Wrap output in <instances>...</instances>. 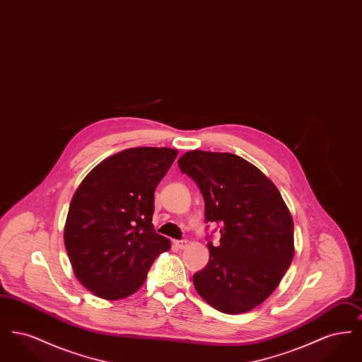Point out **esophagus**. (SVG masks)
<instances>
[{"label": "esophagus", "mask_w": 362, "mask_h": 362, "mask_svg": "<svg viewBox=\"0 0 362 362\" xmlns=\"http://www.w3.org/2000/svg\"><path fill=\"white\" fill-rule=\"evenodd\" d=\"M175 245L182 250V248H185L187 245V240H176L175 241Z\"/></svg>", "instance_id": "obj_1"}]
</instances>
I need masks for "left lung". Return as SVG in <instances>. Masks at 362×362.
<instances>
[{"label": "left lung", "mask_w": 362, "mask_h": 362, "mask_svg": "<svg viewBox=\"0 0 362 362\" xmlns=\"http://www.w3.org/2000/svg\"><path fill=\"white\" fill-rule=\"evenodd\" d=\"M205 201L206 223L220 224L210 258L192 276L199 296L224 313H243L276 291L294 255L292 214L274 183L239 156L189 151L177 160ZM209 239V236H207Z\"/></svg>", "instance_id": "obj_1"}]
</instances>
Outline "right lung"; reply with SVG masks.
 <instances>
[{
	"label": "right lung",
	"instance_id": "add662e5",
	"mask_svg": "<svg viewBox=\"0 0 362 362\" xmlns=\"http://www.w3.org/2000/svg\"><path fill=\"white\" fill-rule=\"evenodd\" d=\"M176 149L132 148L110 156L76 189L64 240L74 276L95 296L124 298L144 285L171 241L152 224L155 189Z\"/></svg>",
	"mask_w": 362,
	"mask_h": 362
}]
</instances>
